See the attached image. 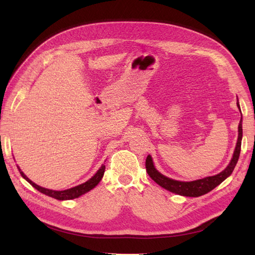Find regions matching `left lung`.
I'll return each instance as SVG.
<instances>
[{"instance_id":"1","label":"left lung","mask_w":255,"mask_h":255,"mask_svg":"<svg viewBox=\"0 0 255 255\" xmlns=\"http://www.w3.org/2000/svg\"><path fill=\"white\" fill-rule=\"evenodd\" d=\"M238 107H239V104H238ZM241 122L242 121H240V124H239V136H238V141H237L234 156H232L229 165L227 166L223 172H220L219 174L214 175V176H208V177L202 178V180H197L193 182L175 181V180H172V178L162 175L161 173L156 171L153 165L152 158H151L150 155H148L147 160H145V170H147V173L156 184H159L160 186H162L172 193L182 195V196L198 197V196H202V195L206 193L210 192L211 189H214L216 186H218L220 183H223L226 178L231 174L237 164L238 159H239L240 151H241V140H242Z\"/></svg>"}]
</instances>
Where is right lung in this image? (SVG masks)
<instances>
[{
  "mask_svg": "<svg viewBox=\"0 0 255 255\" xmlns=\"http://www.w3.org/2000/svg\"><path fill=\"white\" fill-rule=\"evenodd\" d=\"M17 167H18V166H17ZM18 170H19V172H20L21 176H23L27 182L30 183L31 185L37 189V191H39L40 193H44V194L48 195V196H50V197H52V198H56V199H59V200H66V199L77 198V197L81 196V195L85 194L86 192L91 191L92 188H94V187L97 185V184L100 183V181L102 180L103 175H104L105 165L103 164V165L101 166V169L96 172V174H95L93 177H92V178H90L89 181H86L85 183L81 184V185H78V186L72 187V188H70V189H66V191H52V189H48V188L41 187V186H39V185H37V184L32 183V182L29 180V178L27 177V176L24 174V173L20 171L19 167H18Z\"/></svg>",
  "mask_w": 255,
  "mask_h": 255,
  "instance_id": "1",
  "label": "right lung"
}]
</instances>
